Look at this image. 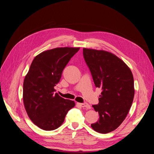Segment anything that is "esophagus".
<instances>
[{"instance_id": "obj_1", "label": "esophagus", "mask_w": 154, "mask_h": 154, "mask_svg": "<svg viewBox=\"0 0 154 154\" xmlns=\"http://www.w3.org/2000/svg\"><path fill=\"white\" fill-rule=\"evenodd\" d=\"M77 105H79V106H80L81 107H82V108H86V109H90V106L87 103H77Z\"/></svg>"}]
</instances>
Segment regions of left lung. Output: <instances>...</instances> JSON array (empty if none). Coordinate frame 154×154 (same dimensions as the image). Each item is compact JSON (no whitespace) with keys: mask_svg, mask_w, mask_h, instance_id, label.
<instances>
[{"mask_svg":"<svg viewBox=\"0 0 154 154\" xmlns=\"http://www.w3.org/2000/svg\"><path fill=\"white\" fill-rule=\"evenodd\" d=\"M83 56L95 86L103 90L98 105H93L100 119L91 127L100 134L111 132L125 119L132 104V72L119 57L106 51L83 48Z\"/></svg>","mask_w":154,"mask_h":154,"instance_id":"1","label":"left lung"}]
</instances>
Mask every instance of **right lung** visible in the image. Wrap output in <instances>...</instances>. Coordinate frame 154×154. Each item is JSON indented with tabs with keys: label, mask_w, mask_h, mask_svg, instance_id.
Masks as SVG:
<instances>
[{
	"label": "right lung",
	"mask_w": 154,
	"mask_h": 154,
	"mask_svg": "<svg viewBox=\"0 0 154 154\" xmlns=\"http://www.w3.org/2000/svg\"><path fill=\"white\" fill-rule=\"evenodd\" d=\"M79 48H56L36 56L25 76L23 103L31 120L44 130L60 127L74 101L64 99L54 86L60 82L62 72Z\"/></svg>",
	"instance_id": "obj_1"
}]
</instances>
